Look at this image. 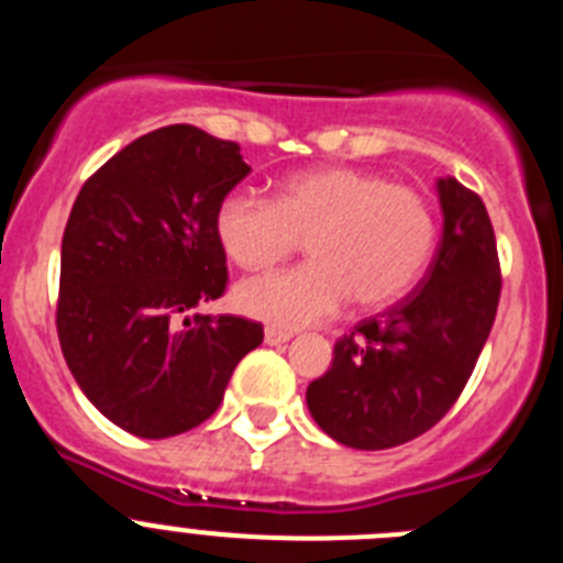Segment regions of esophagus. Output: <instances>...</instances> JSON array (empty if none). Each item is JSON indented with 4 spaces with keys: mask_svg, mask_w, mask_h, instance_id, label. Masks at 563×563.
I'll return each mask as SVG.
<instances>
[{
    "mask_svg": "<svg viewBox=\"0 0 563 563\" xmlns=\"http://www.w3.org/2000/svg\"><path fill=\"white\" fill-rule=\"evenodd\" d=\"M292 338L290 330H278V327H265V343L267 346H282Z\"/></svg>",
    "mask_w": 563,
    "mask_h": 563,
    "instance_id": "esophagus-1",
    "label": "esophagus"
}]
</instances>
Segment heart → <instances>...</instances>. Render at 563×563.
<instances>
[{
	"mask_svg": "<svg viewBox=\"0 0 563 563\" xmlns=\"http://www.w3.org/2000/svg\"><path fill=\"white\" fill-rule=\"evenodd\" d=\"M217 242L233 265L265 271L305 242L307 265L247 278L233 305L271 327L327 321L352 298L383 310L420 282L434 253L429 202L406 186L350 166H321L278 183L276 200L236 188L213 213Z\"/></svg>",
	"mask_w": 563,
	"mask_h": 563,
	"instance_id": "1",
	"label": "heart"
}]
</instances>
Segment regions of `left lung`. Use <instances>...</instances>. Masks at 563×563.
I'll list each match as a JSON object with an SVG mask.
<instances>
[{"mask_svg":"<svg viewBox=\"0 0 563 563\" xmlns=\"http://www.w3.org/2000/svg\"><path fill=\"white\" fill-rule=\"evenodd\" d=\"M442 236L417 290L361 321L307 386L318 429L361 451L426 434L465 389L499 307V256L485 202L454 177L437 180Z\"/></svg>","mask_w":563,"mask_h":563,"instance_id":"1","label":"left lung"}]
</instances>
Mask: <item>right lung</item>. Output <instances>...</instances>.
Listing matches in <instances>:
<instances>
[{
    "instance_id": "1",
    "label": "right lung",
    "mask_w": 563,
    "mask_h": 563,
    "mask_svg": "<svg viewBox=\"0 0 563 563\" xmlns=\"http://www.w3.org/2000/svg\"><path fill=\"white\" fill-rule=\"evenodd\" d=\"M247 174L236 143L174 123L103 163L69 211L58 341L87 400L129 434L206 422L265 338L247 318L191 316L225 292L213 213Z\"/></svg>"
}]
</instances>
